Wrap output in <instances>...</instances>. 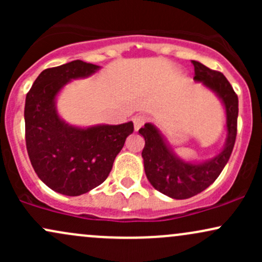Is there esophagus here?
Here are the masks:
<instances>
[{
  "instance_id": "1",
  "label": "esophagus",
  "mask_w": 262,
  "mask_h": 262,
  "mask_svg": "<svg viewBox=\"0 0 262 262\" xmlns=\"http://www.w3.org/2000/svg\"><path fill=\"white\" fill-rule=\"evenodd\" d=\"M146 121H148V117L144 116V114H140V116H135L133 122H134V128L135 130H139V129L145 124Z\"/></svg>"
}]
</instances>
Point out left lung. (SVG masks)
<instances>
[{
  "label": "left lung",
  "instance_id": "left-lung-1",
  "mask_svg": "<svg viewBox=\"0 0 262 262\" xmlns=\"http://www.w3.org/2000/svg\"><path fill=\"white\" fill-rule=\"evenodd\" d=\"M192 64L194 66L193 80L200 81L217 93L225 107L227 141L224 149L208 161L192 164L173 154L155 125L146 123L139 129V133L145 139L141 156L149 182L159 192L175 200L193 197L209 187L227 165L236 139L239 101L229 81L222 73L212 70L201 62L192 60Z\"/></svg>",
  "mask_w": 262,
  "mask_h": 262
}]
</instances>
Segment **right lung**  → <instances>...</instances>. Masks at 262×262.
Listing matches in <instances>:
<instances>
[{
  "label": "right lung",
  "instance_id": "obj_1",
  "mask_svg": "<svg viewBox=\"0 0 262 262\" xmlns=\"http://www.w3.org/2000/svg\"><path fill=\"white\" fill-rule=\"evenodd\" d=\"M98 69L81 60L45 69L27 93L26 145L32 166L48 187L65 196H80L100 186L134 130L132 122L77 128L59 117L55 97L60 90Z\"/></svg>",
  "mask_w": 262,
  "mask_h": 262
}]
</instances>
